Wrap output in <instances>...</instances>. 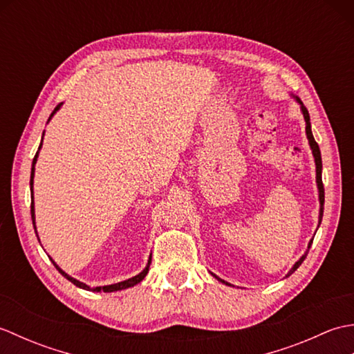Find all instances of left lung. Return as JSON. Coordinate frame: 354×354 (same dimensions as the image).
<instances>
[{
    "mask_svg": "<svg viewBox=\"0 0 354 354\" xmlns=\"http://www.w3.org/2000/svg\"><path fill=\"white\" fill-rule=\"evenodd\" d=\"M290 95H292V99H295V102L299 104V109H301V114H303V117H304V122H306V135H307V140H309V146H310V149H312V155H313V158H315V165H317V185H318V198H319L318 228H319L321 221H322V213H324V185H322V161H321V150H319L318 142L315 141V138H313L312 126H310V115H309V111L306 109V106L303 104V102L299 100L297 95H293V94H290ZM312 242H313V239H310V242H309V245H307V250H306V252L301 255V259H299V260L295 263V265H293V266L290 268L289 272L286 274V278H288L289 275H292L293 272H295V270L299 268V265H301V263L304 261L306 255H307V252H309L310 246H312ZM212 275H213L214 278H217V280H219L221 283L227 284V286H231L230 283H227L225 280H222V278H219L217 275H214V274H212Z\"/></svg>",
    "mask_w": 354,
    "mask_h": 354,
    "instance_id": "8db88e82",
    "label": "left lung"
}]
</instances>
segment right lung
Returning <instances> with one entry per match:
<instances>
[{"instance_id": "add662e5", "label": "right lung", "mask_w": 354, "mask_h": 354, "mask_svg": "<svg viewBox=\"0 0 354 354\" xmlns=\"http://www.w3.org/2000/svg\"><path fill=\"white\" fill-rule=\"evenodd\" d=\"M61 106H62V103L61 104H57V106L55 108V111L51 112V115H50V118H48V122L50 120L53 118V115L56 114V112L61 109ZM45 133V132H44ZM44 133H42V140H44ZM41 147H42V141H41V145H39V149H37V152H36V155H35V158H33V164H32V175H30V192H32V199H33V178H35V165H36V161H37V156H39V150H41ZM32 221H33V227H35V232H36V236H37V230H36V217H35V202H32ZM37 240H39V237H37ZM39 243H41V240H39ZM50 257V255H48ZM50 260H51V263L53 265H55V268L59 270V272H61L66 280L68 281H71L74 286H77V288H80V289H85V290H93V292H117V290H123V289H127V288H133L135 284H138L140 281H142V278H145L146 275H147V272H149V266H150V261H152V254H150V257H149V260H147V265H146V268L141 270V272L138 274V275H135V277H132V278H127V280H124V281H120V283H114V284H108V286H97V288H91V286H88V284H85V283H82V281H79V280H76V278H73L71 275H68L65 272V270H62L61 268L57 266V263L53 260L51 257H50Z\"/></svg>"}]
</instances>
